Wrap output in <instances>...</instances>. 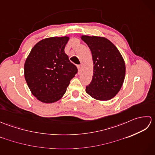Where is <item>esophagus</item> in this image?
<instances>
[{
  "mask_svg": "<svg viewBox=\"0 0 155 155\" xmlns=\"http://www.w3.org/2000/svg\"><path fill=\"white\" fill-rule=\"evenodd\" d=\"M77 68H78V73H80V72H81V65H77Z\"/></svg>",
  "mask_w": 155,
  "mask_h": 155,
  "instance_id": "1",
  "label": "esophagus"
}]
</instances>
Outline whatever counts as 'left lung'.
Wrapping results in <instances>:
<instances>
[{
    "label": "left lung",
    "mask_w": 155,
    "mask_h": 155,
    "mask_svg": "<svg viewBox=\"0 0 155 155\" xmlns=\"http://www.w3.org/2000/svg\"><path fill=\"white\" fill-rule=\"evenodd\" d=\"M91 49L94 64L93 76L86 92L100 101L113 98L119 92L125 76V64L117 48L104 37L83 36Z\"/></svg>",
    "instance_id": "1"
}]
</instances>
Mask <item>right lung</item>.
I'll return each instance as SVG.
<instances>
[{"mask_svg":"<svg viewBox=\"0 0 155 155\" xmlns=\"http://www.w3.org/2000/svg\"><path fill=\"white\" fill-rule=\"evenodd\" d=\"M69 38L51 37L35 45L25 61V78L32 94L45 103L61 99L77 73L64 47Z\"/></svg>","mask_w":155,"mask_h":155,"instance_id":"obj_1","label":"right lung"}]
</instances>
